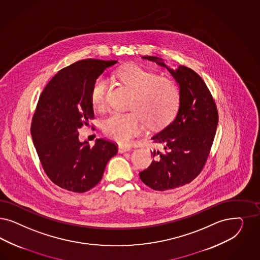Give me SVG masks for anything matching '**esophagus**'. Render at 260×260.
I'll return each mask as SVG.
<instances>
[{
	"label": "esophagus",
	"instance_id": "esophagus-1",
	"mask_svg": "<svg viewBox=\"0 0 260 260\" xmlns=\"http://www.w3.org/2000/svg\"><path fill=\"white\" fill-rule=\"evenodd\" d=\"M132 150V147H129V146H125V145H119L118 146V151L119 152H129Z\"/></svg>",
	"mask_w": 260,
	"mask_h": 260
}]
</instances>
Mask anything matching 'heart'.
I'll list each match as a JSON object with an SVG mask.
<instances>
[{
    "mask_svg": "<svg viewBox=\"0 0 260 260\" xmlns=\"http://www.w3.org/2000/svg\"><path fill=\"white\" fill-rule=\"evenodd\" d=\"M120 81L134 91L129 112H113L103 122L105 135L120 143H128L139 135L144 125L156 129L167 125L179 108L178 82L170 77L139 65H128L117 73ZM108 81L101 76L93 82L90 102L93 108L104 110L108 102Z\"/></svg>",
    "mask_w": 260,
    "mask_h": 260,
    "instance_id": "obj_1",
    "label": "heart"
}]
</instances>
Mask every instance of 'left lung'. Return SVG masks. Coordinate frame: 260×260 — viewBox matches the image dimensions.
<instances>
[{
  "label": "left lung",
  "mask_w": 260,
  "mask_h": 260,
  "mask_svg": "<svg viewBox=\"0 0 260 260\" xmlns=\"http://www.w3.org/2000/svg\"><path fill=\"white\" fill-rule=\"evenodd\" d=\"M165 67L179 83L180 99L177 116L161 132L152 136L162 152L153 151L152 164L139 173L149 187L165 191L191 182L201 174L208 158L218 125V110L206 82L186 66L177 70L161 58L142 56Z\"/></svg>",
  "instance_id": "left-lung-1"
}]
</instances>
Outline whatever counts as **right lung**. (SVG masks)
<instances>
[{
	"label": "right lung",
	"instance_id": "1",
	"mask_svg": "<svg viewBox=\"0 0 260 260\" xmlns=\"http://www.w3.org/2000/svg\"><path fill=\"white\" fill-rule=\"evenodd\" d=\"M117 60L83 59L55 74L42 91L30 133L39 160L54 184L83 193L97 185L117 144L105 138L94 146L79 140L78 129L94 119L93 82Z\"/></svg>",
	"mask_w": 260,
	"mask_h": 260
}]
</instances>
